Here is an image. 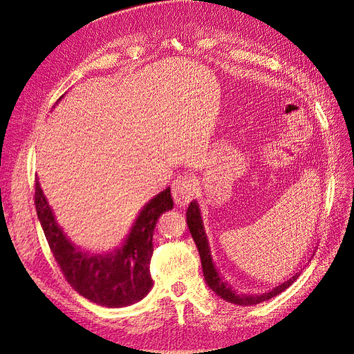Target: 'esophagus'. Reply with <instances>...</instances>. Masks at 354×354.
I'll return each mask as SVG.
<instances>
[{
	"mask_svg": "<svg viewBox=\"0 0 354 354\" xmlns=\"http://www.w3.org/2000/svg\"><path fill=\"white\" fill-rule=\"evenodd\" d=\"M195 194H196V183H195V178L190 174H181L174 180L173 195L177 205L180 207L187 205L189 201L195 196Z\"/></svg>",
	"mask_w": 354,
	"mask_h": 354,
	"instance_id": "obj_1",
	"label": "esophagus"
}]
</instances>
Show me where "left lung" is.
I'll return each instance as SVG.
<instances>
[{
    "instance_id": "left-lung-1",
    "label": "left lung",
    "mask_w": 354,
    "mask_h": 354,
    "mask_svg": "<svg viewBox=\"0 0 354 354\" xmlns=\"http://www.w3.org/2000/svg\"><path fill=\"white\" fill-rule=\"evenodd\" d=\"M186 223L187 227L192 233V238H194L198 251L201 255V261H202V270H203V276H205V282L207 285L216 292L220 298L226 299L229 303L238 304V306H254L259 304L263 301H267L276 295H279L281 292H283L286 288L291 286L298 277V273L291 277V279L283 282L282 285L276 286L274 289L269 292H264L260 295H243V294H238L236 291H233V288L224 281V277L220 274L218 269H216V264L212 263V257H211V251H209V245H208V239L205 230H203V223H202V217L199 212V205L196 203V201L190 202V205L186 211Z\"/></svg>"
}]
</instances>
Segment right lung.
Returning a JSON list of instances; mask_svg holds the SVG:
<instances>
[{
  "label": "right lung",
  "mask_w": 354,
  "mask_h": 354,
  "mask_svg": "<svg viewBox=\"0 0 354 354\" xmlns=\"http://www.w3.org/2000/svg\"><path fill=\"white\" fill-rule=\"evenodd\" d=\"M35 208L48 246L68 283L84 298L104 307L140 301L153 285L151 259L153 229L160 214L173 209L169 187L142 209L125 243L112 254H90L77 248L57 226L53 211L35 180Z\"/></svg>",
  "instance_id": "obj_1"
}]
</instances>
